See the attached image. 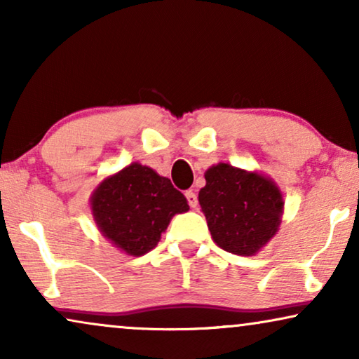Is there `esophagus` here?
Listing matches in <instances>:
<instances>
[{"label":"esophagus","instance_id":"34e87169","mask_svg":"<svg viewBox=\"0 0 359 359\" xmlns=\"http://www.w3.org/2000/svg\"><path fill=\"white\" fill-rule=\"evenodd\" d=\"M184 196H186V199H188V204H189V208H196V205H198V196H196V193L194 191H186L184 193Z\"/></svg>","mask_w":359,"mask_h":359}]
</instances>
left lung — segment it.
<instances>
[{
  "mask_svg": "<svg viewBox=\"0 0 359 359\" xmlns=\"http://www.w3.org/2000/svg\"><path fill=\"white\" fill-rule=\"evenodd\" d=\"M199 204L214 242L225 252L245 257L255 255L273 238L284 205L273 181L227 163L205 171Z\"/></svg>",
  "mask_w": 359,
  "mask_h": 359,
  "instance_id": "1",
  "label": "left lung"
}]
</instances>
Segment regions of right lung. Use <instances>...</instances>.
Wrapping results in <instances>:
<instances>
[{
  "label": "right lung",
  "instance_id": "1",
  "mask_svg": "<svg viewBox=\"0 0 359 359\" xmlns=\"http://www.w3.org/2000/svg\"><path fill=\"white\" fill-rule=\"evenodd\" d=\"M91 209L106 238L126 253L142 257L156 247L171 217L189 205L168 178L132 163L102 181L93 194Z\"/></svg>",
  "mask_w": 359,
  "mask_h": 359
}]
</instances>
